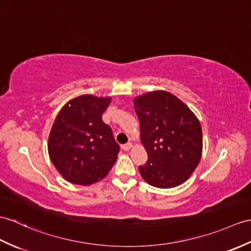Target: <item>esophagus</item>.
I'll return each mask as SVG.
<instances>
[{"label": "esophagus", "instance_id": "esophagus-1", "mask_svg": "<svg viewBox=\"0 0 251 251\" xmlns=\"http://www.w3.org/2000/svg\"><path fill=\"white\" fill-rule=\"evenodd\" d=\"M131 147H132V143L131 142H127L126 144L122 145V149H123L124 151H129Z\"/></svg>", "mask_w": 251, "mask_h": 251}]
</instances>
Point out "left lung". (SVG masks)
Here are the masks:
<instances>
[{"label": "left lung", "instance_id": "8db88e82", "mask_svg": "<svg viewBox=\"0 0 251 251\" xmlns=\"http://www.w3.org/2000/svg\"><path fill=\"white\" fill-rule=\"evenodd\" d=\"M133 104L148 153L145 165L139 166L141 176L158 188L184 183L201 159L200 122L182 100L166 91L147 93Z\"/></svg>", "mask_w": 251, "mask_h": 251}]
</instances>
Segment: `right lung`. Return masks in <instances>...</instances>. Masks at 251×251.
<instances>
[{"mask_svg": "<svg viewBox=\"0 0 251 251\" xmlns=\"http://www.w3.org/2000/svg\"><path fill=\"white\" fill-rule=\"evenodd\" d=\"M110 97L79 96L57 114L48 141L52 164L68 182L91 185L107 176L118 158L120 145L101 115Z\"/></svg>", "mask_w": 251, "mask_h": 251, "instance_id": "right-lung-1", "label": "right lung"}]
</instances>
